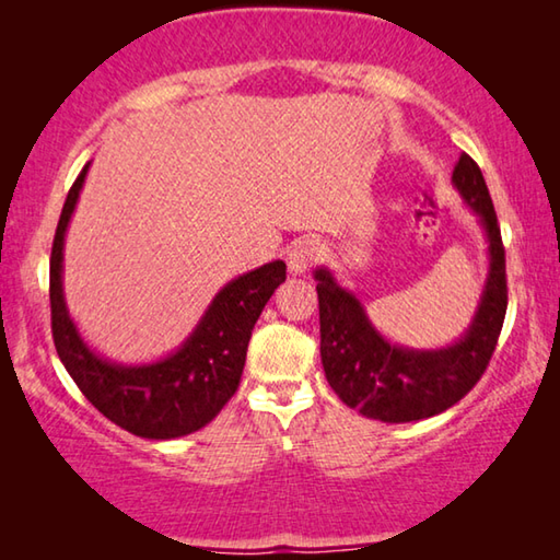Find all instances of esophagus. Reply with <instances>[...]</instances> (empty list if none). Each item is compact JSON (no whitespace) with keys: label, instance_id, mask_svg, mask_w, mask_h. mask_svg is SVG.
<instances>
[{"label":"esophagus","instance_id":"esophagus-1","mask_svg":"<svg viewBox=\"0 0 560 560\" xmlns=\"http://www.w3.org/2000/svg\"><path fill=\"white\" fill-rule=\"evenodd\" d=\"M320 257V244L316 240H299L293 242V246L289 249V271L293 277H301V273H306Z\"/></svg>","mask_w":560,"mask_h":560}]
</instances>
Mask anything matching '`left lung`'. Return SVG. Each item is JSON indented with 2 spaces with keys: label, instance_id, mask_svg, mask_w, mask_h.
<instances>
[{
  "label": "left lung",
  "instance_id": "obj_1",
  "mask_svg": "<svg viewBox=\"0 0 560 560\" xmlns=\"http://www.w3.org/2000/svg\"><path fill=\"white\" fill-rule=\"evenodd\" d=\"M452 185L487 240V279L464 334L442 348H407L387 340L353 291L334 271H314L320 318V363L348 407L381 422H415L450 410L485 375L506 316V261L485 175L462 153Z\"/></svg>",
  "mask_w": 560,
  "mask_h": 560
}]
</instances>
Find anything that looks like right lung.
<instances>
[{
    "mask_svg": "<svg viewBox=\"0 0 560 560\" xmlns=\"http://www.w3.org/2000/svg\"><path fill=\"white\" fill-rule=\"evenodd\" d=\"M91 163L66 197L51 246V334L61 363L86 400L136 438L175 440L210 424L240 387L246 346L264 306L283 281L281 259L226 281L179 348L150 363L96 353L73 324L63 296V242Z\"/></svg>",
    "mask_w": 560,
    "mask_h": 560,
    "instance_id": "right-lung-1",
    "label": "right lung"
}]
</instances>
